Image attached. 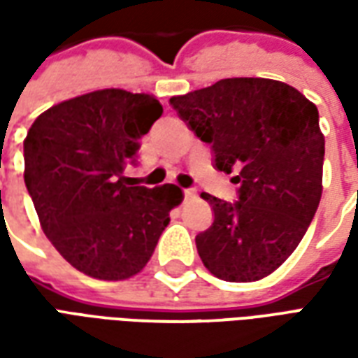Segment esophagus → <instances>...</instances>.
<instances>
[{
	"label": "esophagus",
	"mask_w": 358,
	"mask_h": 358,
	"mask_svg": "<svg viewBox=\"0 0 358 358\" xmlns=\"http://www.w3.org/2000/svg\"><path fill=\"white\" fill-rule=\"evenodd\" d=\"M195 195H197L195 189H184V197H186V199H194Z\"/></svg>",
	"instance_id": "1"
}]
</instances>
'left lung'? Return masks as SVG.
Wrapping results in <instances>:
<instances>
[{"instance_id":"obj_1","label":"left lung","mask_w":358,"mask_h":358,"mask_svg":"<svg viewBox=\"0 0 358 358\" xmlns=\"http://www.w3.org/2000/svg\"><path fill=\"white\" fill-rule=\"evenodd\" d=\"M180 118L210 143L218 171L238 172V201L201 194L215 220L195 245L210 274L255 282L292 255L322 197L324 136L318 109L270 78H224L171 97Z\"/></svg>"}]
</instances>
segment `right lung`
<instances>
[{
	"instance_id": "1",
	"label": "right lung",
	"mask_w": 358,
	"mask_h": 358,
	"mask_svg": "<svg viewBox=\"0 0 358 358\" xmlns=\"http://www.w3.org/2000/svg\"><path fill=\"white\" fill-rule=\"evenodd\" d=\"M161 115L153 95L109 88L53 105L28 130L24 184L42 230L86 276L141 272L184 199L174 184L149 189L122 176Z\"/></svg>"
}]
</instances>
